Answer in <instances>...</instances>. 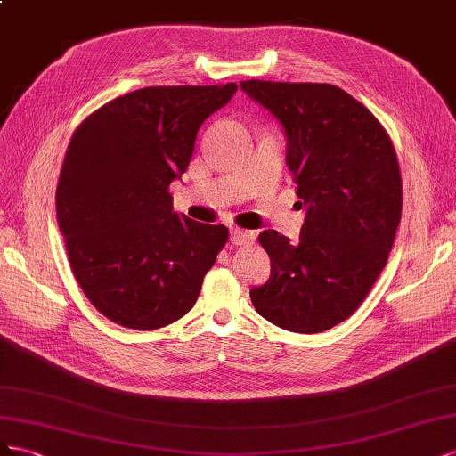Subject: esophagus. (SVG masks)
<instances>
[{"instance_id": "esophagus-1", "label": "esophagus", "mask_w": 456, "mask_h": 456, "mask_svg": "<svg viewBox=\"0 0 456 456\" xmlns=\"http://www.w3.org/2000/svg\"><path fill=\"white\" fill-rule=\"evenodd\" d=\"M256 239L252 231L244 229H231V242L232 244H250Z\"/></svg>"}]
</instances>
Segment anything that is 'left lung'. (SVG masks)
I'll list each match as a JSON object with an SVG mask.
<instances>
[{"mask_svg": "<svg viewBox=\"0 0 456 456\" xmlns=\"http://www.w3.org/2000/svg\"><path fill=\"white\" fill-rule=\"evenodd\" d=\"M240 89L282 126L305 208L297 244L273 229L257 237L271 275L250 300L284 330H329L362 304L392 252L403 202L395 149L374 114L336 86L246 80Z\"/></svg>", "mask_w": 456, "mask_h": 456, "instance_id": "obj_1", "label": "left lung"}]
</instances>
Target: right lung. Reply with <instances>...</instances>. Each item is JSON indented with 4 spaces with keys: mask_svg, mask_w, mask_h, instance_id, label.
<instances>
[{
    "mask_svg": "<svg viewBox=\"0 0 456 456\" xmlns=\"http://www.w3.org/2000/svg\"><path fill=\"white\" fill-rule=\"evenodd\" d=\"M237 84L142 87L77 126L57 185V221L87 300L112 322L154 330L197 304L227 227L174 212L170 183L208 116Z\"/></svg>",
    "mask_w": 456,
    "mask_h": 456,
    "instance_id": "add662e5",
    "label": "right lung"
}]
</instances>
